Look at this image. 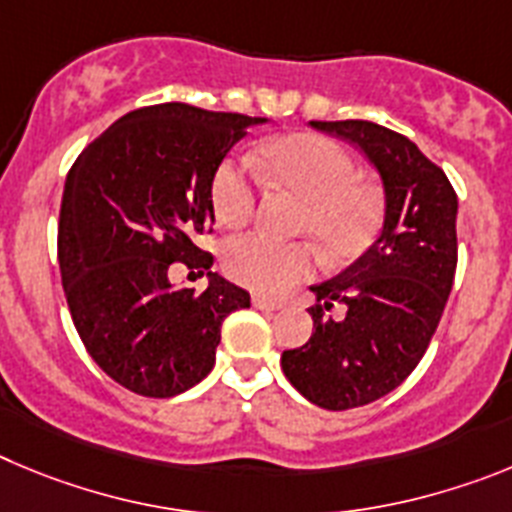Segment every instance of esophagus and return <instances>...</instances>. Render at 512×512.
Masks as SVG:
<instances>
[{
  "mask_svg": "<svg viewBox=\"0 0 512 512\" xmlns=\"http://www.w3.org/2000/svg\"><path fill=\"white\" fill-rule=\"evenodd\" d=\"M252 306L260 308V311H280L283 303L273 301V298H265V296H252Z\"/></svg>",
  "mask_w": 512,
  "mask_h": 512,
  "instance_id": "esophagus-1",
  "label": "esophagus"
}]
</instances>
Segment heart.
Segmentation results:
<instances>
[{
	"instance_id": "heart-1",
	"label": "heart",
	"mask_w": 512,
	"mask_h": 512,
	"mask_svg": "<svg viewBox=\"0 0 512 512\" xmlns=\"http://www.w3.org/2000/svg\"><path fill=\"white\" fill-rule=\"evenodd\" d=\"M262 178L303 201L296 232L311 237L329 262H344L367 250L382 222V196L359 178L347 150L319 135H288L262 145L257 155ZM257 191L245 165H219L211 181V211L222 227H242L252 219ZM316 255L306 242H275L262 234H242L224 250V270L239 285L283 296L306 280Z\"/></svg>"
}]
</instances>
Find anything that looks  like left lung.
Instances as JSON below:
<instances>
[{
  "label": "left lung",
  "instance_id": "obj_1",
  "mask_svg": "<svg viewBox=\"0 0 512 512\" xmlns=\"http://www.w3.org/2000/svg\"><path fill=\"white\" fill-rule=\"evenodd\" d=\"M311 127L354 142L385 186L380 237L344 273L311 285V339L280 357L303 398L347 411L398 388L426 354L457 273V193L439 165L382 124ZM334 305L345 306L344 320L325 313Z\"/></svg>",
  "mask_w": 512,
  "mask_h": 512
}]
</instances>
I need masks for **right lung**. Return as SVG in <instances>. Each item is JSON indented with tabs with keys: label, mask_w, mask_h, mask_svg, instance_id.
Listing matches in <instances>:
<instances>
[{
	"label": "right lung",
	"mask_w": 512,
	"mask_h": 512,
	"mask_svg": "<svg viewBox=\"0 0 512 512\" xmlns=\"http://www.w3.org/2000/svg\"><path fill=\"white\" fill-rule=\"evenodd\" d=\"M267 119L170 101L124 114L76 158L63 188L58 262L86 352L122 388L173 398L214 367L222 324L250 293L211 273V181ZM182 265L178 266L177 262ZM176 269L206 274L196 294Z\"/></svg>",
	"instance_id": "1"
}]
</instances>
